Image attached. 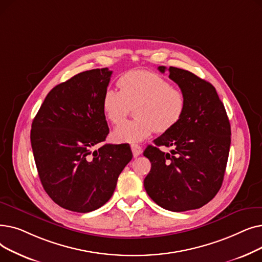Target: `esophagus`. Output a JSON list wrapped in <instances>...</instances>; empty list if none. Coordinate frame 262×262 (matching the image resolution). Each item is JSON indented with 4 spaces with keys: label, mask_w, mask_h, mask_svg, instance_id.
Here are the masks:
<instances>
[{
    "label": "esophagus",
    "mask_w": 262,
    "mask_h": 262,
    "mask_svg": "<svg viewBox=\"0 0 262 262\" xmlns=\"http://www.w3.org/2000/svg\"><path fill=\"white\" fill-rule=\"evenodd\" d=\"M130 148H132V152H133L134 157H138L142 153V148L138 144H132Z\"/></svg>",
    "instance_id": "1"
}]
</instances>
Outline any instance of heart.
<instances>
[{
  "instance_id": "heart-1",
  "label": "heart",
  "mask_w": 262,
  "mask_h": 262,
  "mask_svg": "<svg viewBox=\"0 0 262 262\" xmlns=\"http://www.w3.org/2000/svg\"><path fill=\"white\" fill-rule=\"evenodd\" d=\"M118 86L120 90L107 89L103 95L102 109L106 119L119 124L133 106L136 119L121 122L113 130L115 142L137 143L154 130L168 132L177 125L186 112L185 93L156 73L130 71L120 77Z\"/></svg>"
}]
</instances>
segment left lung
Instances as JSON below:
<instances>
[{
  "mask_svg": "<svg viewBox=\"0 0 262 262\" xmlns=\"http://www.w3.org/2000/svg\"><path fill=\"white\" fill-rule=\"evenodd\" d=\"M158 70L164 73L166 67ZM169 77L187 99L186 112L172 129L143 155L152 168L144 178L148 196L160 207L181 212L201 208L222 186L230 147V124L215 88L195 74L170 67ZM158 146H172L171 154Z\"/></svg>",
  "mask_w": 262,
  "mask_h": 262,
  "instance_id": "left-lung-1",
  "label": "left lung"
}]
</instances>
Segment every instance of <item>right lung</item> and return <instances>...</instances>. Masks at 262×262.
<instances>
[{
	"label": "right lung",
	"instance_id": "1",
	"mask_svg": "<svg viewBox=\"0 0 262 262\" xmlns=\"http://www.w3.org/2000/svg\"><path fill=\"white\" fill-rule=\"evenodd\" d=\"M113 71L93 69L55 86L33 121L31 143L40 182L60 207L98 209L113 196L132 160L127 145L103 144L109 133L102 100Z\"/></svg>",
	"mask_w": 262,
	"mask_h": 262
}]
</instances>
